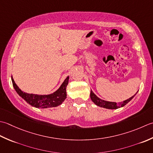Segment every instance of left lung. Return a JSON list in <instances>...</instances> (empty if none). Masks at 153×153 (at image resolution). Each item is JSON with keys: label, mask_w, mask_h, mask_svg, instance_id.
Returning <instances> with one entry per match:
<instances>
[{"label": "left lung", "mask_w": 153, "mask_h": 153, "mask_svg": "<svg viewBox=\"0 0 153 153\" xmlns=\"http://www.w3.org/2000/svg\"><path fill=\"white\" fill-rule=\"evenodd\" d=\"M136 94L134 96H131V97L129 98V99L126 100H124L121 102H119L118 104H117L116 102H108V101H105V100H104L100 99V98H98L91 90H90V98H91L92 101L94 102L96 105H98V106L104 108L106 109H110V110H116V109L123 107L124 105H126L127 103L131 100L134 98V96L136 95Z\"/></svg>", "instance_id": "1"}]
</instances>
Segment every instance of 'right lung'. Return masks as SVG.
I'll use <instances>...</instances> for the list:
<instances>
[{"mask_svg":"<svg viewBox=\"0 0 153 153\" xmlns=\"http://www.w3.org/2000/svg\"><path fill=\"white\" fill-rule=\"evenodd\" d=\"M12 85L16 92L20 97L22 98L27 104L37 108H49L57 107L61 105L67 98L66 88L68 83L69 76L65 79L60 87L55 92L50 94L41 95L35 94H29L23 92L15 83L12 76H11Z\"/></svg>","mask_w":153,"mask_h":153,"instance_id":"add662e5","label":"right lung"}]
</instances>
